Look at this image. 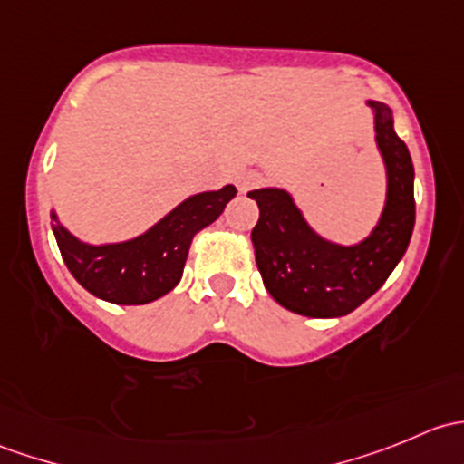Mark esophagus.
Instances as JSON below:
<instances>
[{
	"label": "esophagus",
	"instance_id": "obj_1",
	"mask_svg": "<svg viewBox=\"0 0 464 464\" xmlns=\"http://www.w3.org/2000/svg\"><path fill=\"white\" fill-rule=\"evenodd\" d=\"M256 181H258V175H256V172H251V170H245V172H240V175L236 177L237 190H242V193H245V190H249L251 186L256 184Z\"/></svg>",
	"mask_w": 464,
	"mask_h": 464
}]
</instances>
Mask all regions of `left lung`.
Here are the masks:
<instances>
[{
	"label": "left lung",
	"mask_w": 464,
	"mask_h": 464,
	"mask_svg": "<svg viewBox=\"0 0 464 464\" xmlns=\"http://www.w3.org/2000/svg\"><path fill=\"white\" fill-rule=\"evenodd\" d=\"M375 121V143L386 170V199L372 231L354 245L323 237L285 188L251 190L260 208L251 231L256 262L276 303L312 319H334L357 310L404 258L415 227V170L406 143L395 134L386 102L366 101Z\"/></svg>",
	"instance_id": "obj_1"
}]
</instances>
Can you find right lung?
I'll return each instance as SVG.
<instances>
[{"label": "right lung", "instance_id": "right-lung-1", "mask_svg": "<svg viewBox=\"0 0 464 464\" xmlns=\"http://www.w3.org/2000/svg\"><path fill=\"white\" fill-rule=\"evenodd\" d=\"M233 198L231 184L190 195L141 236L123 242H82L60 222L55 208L51 228L64 265L89 294L114 305H143L177 287L193 236L213 224Z\"/></svg>", "mask_w": 464, "mask_h": 464}]
</instances>
